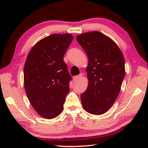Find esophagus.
<instances>
[{
  "mask_svg": "<svg viewBox=\"0 0 148 148\" xmlns=\"http://www.w3.org/2000/svg\"><path fill=\"white\" fill-rule=\"evenodd\" d=\"M82 74H79V75H78V76H74V80H77V79H79L80 77H82Z\"/></svg>",
  "mask_w": 148,
  "mask_h": 148,
  "instance_id": "1",
  "label": "esophagus"
}]
</instances>
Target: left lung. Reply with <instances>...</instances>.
<instances>
[{"label":"left lung","mask_w":148,"mask_h":148,"mask_svg":"<svg viewBox=\"0 0 148 148\" xmlns=\"http://www.w3.org/2000/svg\"><path fill=\"white\" fill-rule=\"evenodd\" d=\"M76 39L89 60L86 69L89 84L81 95L82 104L89 114H103L120 92L125 74L123 55L117 45L101 32H86Z\"/></svg>","instance_id":"8db88e82"}]
</instances>
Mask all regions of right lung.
<instances>
[{"label": "right lung", "instance_id": "add662e5", "mask_svg": "<svg viewBox=\"0 0 148 148\" xmlns=\"http://www.w3.org/2000/svg\"><path fill=\"white\" fill-rule=\"evenodd\" d=\"M73 39L71 34H53L32 47L24 66V87L37 113L53 119L63 110L72 77L63 61Z\"/></svg>", "mask_w": 148, "mask_h": 148}]
</instances>
